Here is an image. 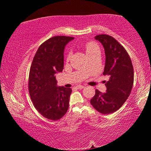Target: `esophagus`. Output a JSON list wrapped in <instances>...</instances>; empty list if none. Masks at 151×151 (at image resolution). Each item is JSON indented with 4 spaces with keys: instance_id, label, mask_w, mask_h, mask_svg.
I'll return each instance as SVG.
<instances>
[{
    "instance_id": "esophagus-1",
    "label": "esophagus",
    "mask_w": 151,
    "mask_h": 151,
    "mask_svg": "<svg viewBox=\"0 0 151 151\" xmlns=\"http://www.w3.org/2000/svg\"><path fill=\"white\" fill-rule=\"evenodd\" d=\"M85 87V86H83V85H78V86H76V88H77L78 89H82V88H83Z\"/></svg>"
}]
</instances>
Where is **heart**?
<instances>
[{
	"mask_svg": "<svg viewBox=\"0 0 151 151\" xmlns=\"http://www.w3.org/2000/svg\"><path fill=\"white\" fill-rule=\"evenodd\" d=\"M85 50L86 55L88 56L96 54V53H100V49L99 46L94 42H88L85 45ZM70 54H68V58L70 57Z\"/></svg>",
	"mask_w": 151,
	"mask_h": 151,
	"instance_id": "obj_1",
	"label": "heart"
}]
</instances>
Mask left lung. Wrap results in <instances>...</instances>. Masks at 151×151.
<instances>
[{"mask_svg": "<svg viewBox=\"0 0 151 151\" xmlns=\"http://www.w3.org/2000/svg\"><path fill=\"white\" fill-rule=\"evenodd\" d=\"M94 39L104 49L103 75L108 76L109 80L105 81V93L96 90L91 104L102 114L113 113L121 108L131 93L134 82L133 66L126 50L113 37L99 35Z\"/></svg>", "mask_w": 151, "mask_h": 151, "instance_id": "1", "label": "left lung"}]
</instances>
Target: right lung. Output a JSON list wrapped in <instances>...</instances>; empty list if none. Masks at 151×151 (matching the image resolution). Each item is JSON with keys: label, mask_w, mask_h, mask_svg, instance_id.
Here are the masks:
<instances>
[{"label": "right lung", "mask_w": 151, "mask_h": 151, "mask_svg": "<svg viewBox=\"0 0 151 151\" xmlns=\"http://www.w3.org/2000/svg\"><path fill=\"white\" fill-rule=\"evenodd\" d=\"M73 37L56 36L40 46L30 69L29 91L36 109L48 119L57 121L69 106L72 89L57 86L56 75L64 67L65 46Z\"/></svg>", "instance_id": "right-lung-1"}]
</instances>
